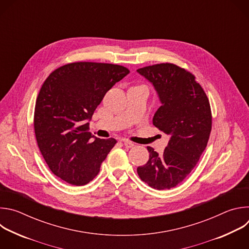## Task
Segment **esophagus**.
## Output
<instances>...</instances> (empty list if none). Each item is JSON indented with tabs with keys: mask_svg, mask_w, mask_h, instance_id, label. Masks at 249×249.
<instances>
[{
	"mask_svg": "<svg viewBox=\"0 0 249 249\" xmlns=\"http://www.w3.org/2000/svg\"><path fill=\"white\" fill-rule=\"evenodd\" d=\"M123 144H124V146L127 147V148H132V147L135 146L134 143H132V142H130V141H128V140H124V141H123Z\"/></svg>",
	"mask_w": 249,
	"mask_h": 249,
	"instance_id": "esophagus-1",
	"label": "esophagus"
}]
</instances>
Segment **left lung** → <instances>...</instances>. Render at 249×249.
<instances>
[{
	"instance_id": "obj_1",
	"label": "left lung",
	"mask_w": 249,
	"mask_h": 249,
	"mask_svg": "<svg viewBox=\"0 0 249 249\" xmlns=\"http://www.w3.org/2000/svg\"><path fill=\"white\" fill-rule=\"evenodd\" d=\"M137 72L153 84L161 102L153 124L170 137L162 155L147 147L149 160L137 172L152 188L170 189L186 178L207 147L212 130L210 102L195 76L174 64H156Z\"/></svg>"
}]
</instances>
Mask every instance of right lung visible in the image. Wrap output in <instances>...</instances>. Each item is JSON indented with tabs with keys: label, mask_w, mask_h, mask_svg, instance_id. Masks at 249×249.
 <instances>
[{
	"label": "right lung",
	"mask_w": 249,
	"mask_h": 249,
	"mask_svg": "<svg viewBox=\"0 0 249 249\" xmlns=\"http://www.w3.org/2000/svg\"><path fill=\"white\" fill-rule=\"evenodd\" d=\"M129 73L120 65L75 62L45 80L35 103L34 131L46 163L62 180L85 185L98 174L117 141L92 136L89 120L105 93Z\"/></svg>",
	"instance_id": "add662e5"
}]
</instances>
